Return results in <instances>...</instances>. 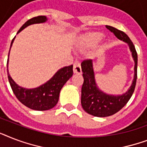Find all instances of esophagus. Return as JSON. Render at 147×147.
<instances>
[{
  "mask_svg": "<svg viewBox=\"0 0 147 147\" xmlns=\"http://www.w3.org/2000/svg\"><path fill=\"white\" fill-rule=\"evenodd\" d=\"M73 71L74 73L76 74H81L82 73V69H81V65L80 63L78 62V61H76L75 62L73 65Z\"/></svg>",
  "mask_w": 147,
  "mask_h": 147,
  "instance_id": "34e87169",
  "label": "esophagus"
}]
</instances>
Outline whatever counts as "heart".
<instances>
[{"mask_svg": "<svg viewBox=\"0 0 147 147\" xmlns=\"http://www.w3.org/2000/svg\"><path fill=\"white\" fill-rule=\"evenodd\" d=\"M104 36L99 32H92L82 36L80 39V44L83 47H92L102 40Z\"/></svg>", "mask_w": 147, "mask_h": 147, "instance_id": "obj_1", "label": "heart"}]
</instances>
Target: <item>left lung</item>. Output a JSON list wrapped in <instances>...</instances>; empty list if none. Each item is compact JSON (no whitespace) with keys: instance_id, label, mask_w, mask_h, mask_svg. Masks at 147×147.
Masks as SVG:
<instances>
[{"instance_id":"left-lung-1","label":"left lung","mask_w":147,"mask_h":147,"mask_svg":"<svg viewBox=\"0 0 147 147\" xmlns=\"http://www.w3.org/2000/svg\"><path fill=\"white\" fill-rule=\"evenodd\" d=\"M106 27L114 33L117 39L127 42L130 47L135 62L134 78L130 89L123 94L117 96L107 94L101 92L97 86L94 79L92 60L86 59L82 62L81 65L84 78L81 98L82 106L88 114L99 117H105L116 114L127 105L134 92L137 78V53L134 43L129 36L123 31L107 25Z\"/></svg>"}]
</instances>
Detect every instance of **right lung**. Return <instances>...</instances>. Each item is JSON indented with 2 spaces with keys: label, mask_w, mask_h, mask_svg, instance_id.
<instances>
[{
  "label": "right lung",
  "mask_w": 147,
  "mask_h": 147,
  "mask_svg": "<svg viewBox=\"0 0 147 147\" xmlns=\"http://www.w3.org/2000/svg\"><path fill=\"white\" fill-rule=\"evenodd\" d=\"M47 20V18L46 16H38V17H33L28 20L20 27L17 33L31 24L44 23ZM14 38L12 40L10 47L12 46ZM8 57H9V54H8ZM8 60L9 59H7V64ZM72 69H73L72 65L60 69L48 82L40 87L32 88V89L24 88L17 85L10 77L7 69L8 80L13 94L23 105L35 111H47L55 107L58 103L60 91L62 88L73 75Z\"/></svg>",
  "instance_id": "obj_1"
}]
</instances>
